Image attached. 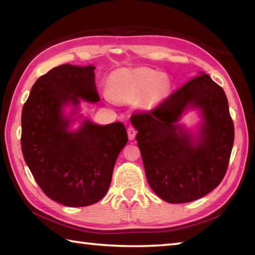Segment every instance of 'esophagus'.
Instances as JSON below:
<instances>
[{"instance_id":"1","label":"esophagus","mask_w":255,"mask_h":255,"mask_svg":"<svg viewBox=\"0 0 255 255\" xmlns=\"http://www.w3.org/2000/svg\"><path fill=\"white\" fill-rule=\"evenodd\" d=\"M127 132H128V138H129V139H130V140L135 139V136H136V133H137V131L135 130V128L129 127Z\"/></svg>"}]
</instances>
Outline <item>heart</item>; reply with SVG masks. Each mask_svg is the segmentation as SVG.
Here are the masks:
<instances>
[{
    "instance_id": "1",
    "label": "heart",
    "mask_w": 255,
    "mask_h": 255,
    "mask_svg": "<svg viewBox=\"0 0 255 255\" xmlns=\"http://www.w3.org/2000/svg\"><path fill=\"white\" fill-rule=\"evenodd\" d=\"M171 90L170 77L148 67H123L108 80V92L115 100L136 102L143 111H153Z\"/></svg>"
}]
</instances>
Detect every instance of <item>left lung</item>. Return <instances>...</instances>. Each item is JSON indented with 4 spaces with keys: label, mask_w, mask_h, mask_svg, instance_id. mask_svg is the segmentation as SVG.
<instances>
[{
    "label": "left lung",
    "mask_w": 255,
    "mask_h": 255,
    "mask_svg": "<svg viewBox=\"0 0 255 255\" xmlns=\"http://www.w3.org/2000/svg\"><path fill=\"white\" fill-rule=\"evenodd\" d=\"M197 110L193 129L179 123ZM146 178L153 191L170 204L199 199L222 182L234 143V125L224 90L209 75L198 76L148 114L130 118Z\"/></svg>",
    "instance_id": "left-lung-1"
}]
</instances>
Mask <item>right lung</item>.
<instances>
[{
	"instance_id": "add662e5",
	"label": "right lung",
	"mask_w": 255,
	"mask_h": 255,
	"mask_svg": "<svg viewBox=\"0 0 255 255\" xmlns=\"http://www.w3.org/2000/svg\"><path fill=\"white\" fill-rule=\"evenodd\" d=\"M94 70L54 67L32 85L21 116L25 163L45 195L68 207L90 206L105 197L128 141L123 123L98 125L80 114L82 100L100 101Z\"/></svg>"
}]
</instances>
